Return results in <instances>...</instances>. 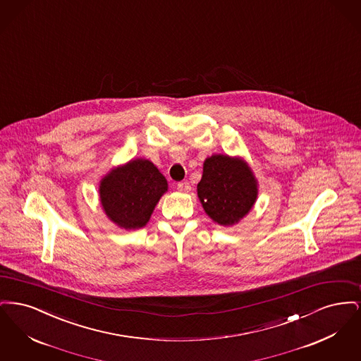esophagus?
Segmentation results:
<instances>
[{
    "label": "esophagus",
    "mask_w": 361,
    "mask_h": 361,
    "mask_svg": "<svg viewBox=\"0 0 361 361\" xmlns=\"http://www.w3.org/2000/svg\"><path fill=\"white\" fill-rule=\"evenodd\" d=\"M177 190L181 192V193H188L189 190H190V185H189L188 181L178 183V184H177Z\"/></svg>",
    "instance_id": "obj_1"
}]
</instances>
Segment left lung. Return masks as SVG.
I'll return each mask as SVG.
<instances>
[{
    "label": "left lung",
    "instance_id": "8db88e82",
    "mask_svg": "<svg viewBox=\"0 0 361 361\" xmlns=\"http://www.w3.org/2000/svg\"><path fill=\"white\" fill-rule=\"evenodd\" d=\"M197 197L215 224L234 226L257 202V178L242 157L212 154L203 164Z\"/></svg>",
    "mask_w": 361,
    "mask_h": 361
}]
</instances>
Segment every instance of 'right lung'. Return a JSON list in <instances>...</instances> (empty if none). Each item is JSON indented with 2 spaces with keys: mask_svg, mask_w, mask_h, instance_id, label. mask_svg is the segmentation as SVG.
Instances as JSON below:
<instances>
[{
  "mask_svg": "<svg viewBox=\"0 0 361 361\" xmlns=\"http://www.w3.org/2000/svg\"><path fill=\"white\" fill-rule=\"evenodd\" d=\"M168 192V181L154 164L135 158L112 168L100 180V204L106 218L124 230L145 227Z\"/></svg>",
  "mask_w": 361,
  "mask_h": 361,
  "instance_id": "add662e5",
  "label": "right lung"
}]
</instances>
